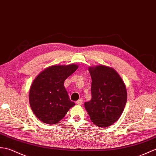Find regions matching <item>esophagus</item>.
<instances>
[{
  "label": "esophagus",
  "mask_w": 156,
  "mask_h": 156,
  "mask_svg": "<svg viewBox=\"0 0 156 156\" xmlns=\"http://www.w3.org/2000/svg\"><path fill=\"white\" fill-rule=\"evenodd\" d=\"M82 102H83V100H82V99H79L78 100H77L76 101V104H78V105H82Z\"/></svg>",
  "instance_id": "obj_1"
}]
</instances>
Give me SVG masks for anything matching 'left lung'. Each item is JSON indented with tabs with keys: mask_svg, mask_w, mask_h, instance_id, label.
I'll list each match as a JSON object with an SVG mask.
<instances>
[{
	"mask_svg": "<svg viewBox=\"0 0 156 156\" xmlns=\"http://www.w3.org/2000/svg\"><path fill=\"white\" fill-rule=\"evenodd\" d=\"M92 78V99L84 107L94 124L108 127L121 116L127 101V90L120 76L104 65L88 67Z\"/></svg>",
	"mask_w": 156,
	"mask_h": 156,
	"instance_id": "obj_1",
	"label": "left lung"
}]
</instances>
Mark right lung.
Here are the masks:
<instances>
[{
    "label": "right lung",
    "mask_w": 156,
    "mask_h": 156,
    "mask_svg": "<svg viewBox=\"0 0 156 156\" xmlns=\"http://www.w3.org/2000/svg\"><path fill=\"white\" fill-rule=\"evenodd\" d=\"M74 64L54 65L37 76L29 91V102L38 119L47 124H55L75 104L64 87V81L78 69Z\"/></svg>",
    "instance_id": "obj_1"
}]
</instances>
